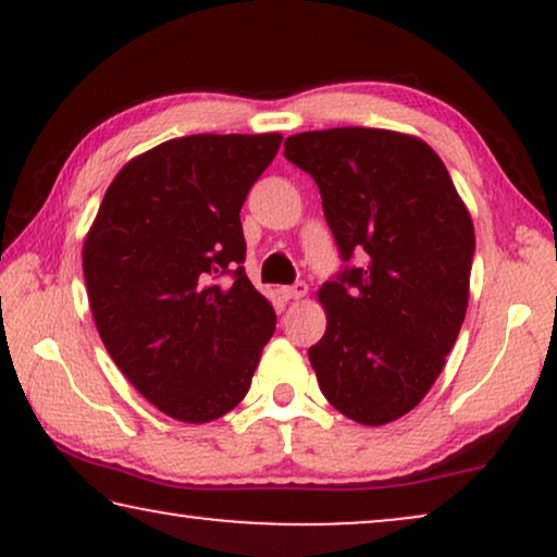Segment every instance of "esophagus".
Returning a JSON list of instances; mask_svg holds the SVG:
<instances>
[{
  "instance_id": "1",
  "label": "esophagus",
  "mask_w": 557,
  "mask_h": 557,
  "mask_svg": "<svg viewBox=\"0 0 557 557\" xmlns=\"http://www.w3.org/2000/svg\"><path fill=\"white\" fill-rule=\"evenodd\" d=\"M307 292H309V286L304 284V281H299V284L281 288V296H284L286 301H299V299H304V296H307Z\"/></svg>"
}]
</instances>
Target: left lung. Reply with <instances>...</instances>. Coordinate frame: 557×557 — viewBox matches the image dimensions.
I'll list each match as a JSON object with an SVG mask.
<instances>
[{
  "label": "left lung",
  "mask_w": 557,
  "mask_h": 557,
  "mask_svg": "<svg viewBox=\"0 0 557 557\" xmlns=\"http://www.w3.org/2000/svg\"><path fill=\"white\" fill-rule=\"evenodd\" d=\"M284 157L317 182L345 265L319 288L309 347L324 398L364 425L413 410L467 317L474 225L436 151L387 128L294 134Z\"/></svg>",
  "instance_id": "left-lung-1"
}]
</instances>
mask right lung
<instances>
[{
	"label": "right lung",
	"instance_id": "add662e5",
	"mask_svg": "<svg viewBox=\"0 0 557 557\" xmlns=\"http://www.w3.org/2000/svg\"><path fill=\"white\" fill-rule=\"evenodd\" d=\"M278 147L281 134L159 144L116 174L83 243L90 311L111 360L177 421L208 423L238 406L276 330L240 265V208Z\"/></svg>",
	"mask_w": 557,
	"mask_h": 557
}]
</instances>
